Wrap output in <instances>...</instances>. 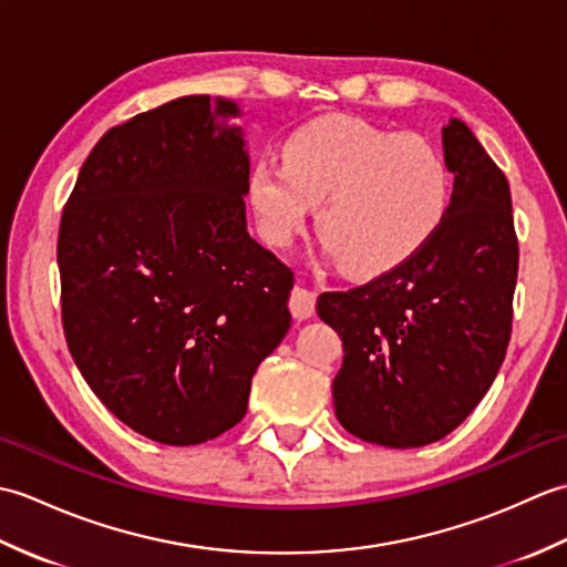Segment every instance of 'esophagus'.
<instances>
[{"label": "esophagus", "instance_id": "1", "mask_svg": "<svg viewBox=\"0 0 567 567\" xmlns=\"http://www.w3.org/2000/svg\"><path fill=\"white\" fill-rule=\"evenodd\" d=\"M315 307H317L315 295L302 290V287H295L292 295H290V311H292V317H295L297 321L309 319L311 315H315Z\"/></svg>", "mask_w": 567, "mask_h": 567}]
</instances>
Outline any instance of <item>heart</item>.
Segmentation results:
<instances>
[{
    "mask_svg": "<svg viewBox=\"0 0 567 567\" xmlns=\"http://www.w3.org/2000/svg\"><path fill=\"white\" fill-rule=\"evenodd\" d=\"M451 187V167L429 138L346 114L297 126L282 143V163L258 161L248 175L268 244H290L319 207V238L353 277L412 260L443 226Z\"/></svg>",
    "mask_w": 567,
    "mask_h": 567,
    "instance_id": "obj_1",
    "label": "heart"
}]
</instances>
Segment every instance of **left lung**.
Listing matches in <instances>:
<instances>
[{"label":"left lung","mask_w":567,"mask_h":567,"mask_svg":"<svg viewBox=\"0 0 567 567\" xmlns=\"http://www.w3.org/2000/svg\"><path fill=\"white\" fill-rule=\"evenodd\" d=\"M443 158L455 179L439 234L400 268L317 302L343 341L336 416L388 449H419L461 426L512 336L519 244L509 183L461 118L443 126Z\"/></svg>","instance_id":"obj_1"}]
</instances>
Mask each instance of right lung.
<instances>
[{"mask_svg":"<svg viewBox=\"0 0 567 567\" xmlns=\"http://www.w3.org/2000/svg\"><path fill=\"white\" fill-rule=\"evenodd\" d=\"M238 114L189 94L110 128L60 219L70 355L116 419L165 445L236 426L292 321V270L246 231Z\"/></svg>","mask_w":567,"mask_h":567,"instance_id":"1","label":"right lung"}]
</instances>
